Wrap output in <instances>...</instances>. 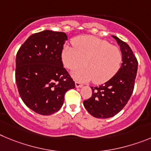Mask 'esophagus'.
<instances>
[{
	"mask_svg": "<svg viewBox=\"0 0 151 151\" xmlns=\"http://www.w3.org/2000/svg\"><path fill=\"white\" fill-rule=\"evenodd\" d=\"M75 86L77 88H81L83 86V84L80 82H75Z\"/></svg>",
	"mask_w": 151,
	"mask_h": 151,
	"instance_id": "1",
	"label": "esophagus"
}]
</instances>
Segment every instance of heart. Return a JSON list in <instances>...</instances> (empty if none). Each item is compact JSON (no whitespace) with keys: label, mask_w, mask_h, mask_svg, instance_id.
I'll return each mask as SVG.
<instances>
[{"label":"heart","mask_w":151,"mask_h":151,"mask_svg":"<svg viewBox=\"0 0 151 151\" xmlns=\"http://www.w3.org/2000/svg\"><path fill=\"white\" fill-rule=\"evenodd\" d=\"M73 45L74 48L68 45L63 47L62 60L70 70L83 64L85 65L72 74L77 81L89 82L93 80L95 83H103L112 78L119 69L121 52L108 41L92 36H81L73 40Z\"/></svg>","instance_id":"heart-1"}]
</instances>
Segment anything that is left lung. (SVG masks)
<instances>
[{"label": "left lung", "mask_w": 151, "mask_h": 151, "mask_svg": "<svg viewBox=\"0 0 151 151\" xmlns=\"http://www.w3.org/2000/svg\"><path fill=\"white\" fill-rule=\"evenodd\" d=\"M112 37L121 51V67L109 81L99 86L91 87L92 96L83 101L88 112L100 119L112 117L124 108L132 94L138 70V62L129 46L117 37Z\"/></svg>", "instance_id": "obj_1"}]
</instances>
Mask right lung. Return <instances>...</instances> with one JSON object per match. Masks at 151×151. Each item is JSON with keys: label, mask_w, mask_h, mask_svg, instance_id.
Masks as SVG:
<instances>
[{"label": "right lung", "mask_w": 151, "mask_h": 151, "mask_svg": "<svg viewBox=\"0 0 151 151\" xmlns=\"http://www.w3.org/2000/svg\"><path fill=\"white\" fill-rule=\"evenodd\" d=\"M64 32L45 30L34 34L19 50L16 82L21 99L30 109L41 115L57 112L65 92L75 87L62 61Z\"/></svg>", "instance_id": "right-lung-1"}]
</instances>
